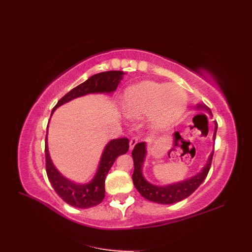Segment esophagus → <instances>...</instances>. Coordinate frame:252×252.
I'll list each match as a JSON object with an SVG mask.
<instances>
[{
	"label": "esophagus",
	"instance_id": "obj_1",
	"mask_svg": "<svg viewBox=\"0 0 252 252\" xmlns=\"http://www.w3.org/2000/svg\"><path fill=\"white\" fill-rule=\"evenodd\" d=\"M138 142V139L136 138V137H133L132 139H131V140H129V150H133V148H134V146L136 145V143Z\"/></svg>",
	"mask_w": 252,
	"mask_h": 252
}]
</instances>
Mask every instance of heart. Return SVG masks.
<instances>
[{
    "mask_svg": "<svg viewBox=\"0 0 252 252\" xmlns=\"http://www.w3.org/2000/svg\"><path fill=\"white\" fill-rule=\"evenodd\" d=\"M121 107L127 117L148 116L154 131H164L178 121L187 108V94L175 84L143 81L126 89Z\"/></svg>",
    "mask_w": 252,
    "mask_h": 252,
    "instance_id": "1",
    "label": "heart"
}]
</instances>
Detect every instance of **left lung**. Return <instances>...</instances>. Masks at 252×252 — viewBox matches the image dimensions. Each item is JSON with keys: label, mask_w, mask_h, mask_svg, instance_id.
<instances>
[{"label": "left lung", "mask_w": 252, "mask_h": 252, "mask_svg": "<svg viewBox=\"0 0 252 252\" xmlns=\"http://www.w3.org/2000/svg\"><path fill=\"white\" fill-rule=\"evenodd\" d=\"M196 108L202 111H207L208 113L212 116L210 109L206 105L198 104ZM217 127H218V125L215 121V129H214L213 141H215L216 139ZM173 136L175 140V139L179 138L181 135L179 132H175ZM146 155H147L146 142L137 143L132 152V157L134 160V173H133L132 179H133L135 188L147 200L156 202V203H161V204H172L190 196V195L199 187L201 183L206 180L209 170L211 168L214 151H212V153L210 154L208 161L206 165L202 167L200 172L191 176L189 179H186L184 181L165 185V186L154 185L144 178L142 169H143V163L145 161Z\"/></svg>", "instance_id": "obj_1"}]
</instances>
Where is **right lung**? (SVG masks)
<instances>
[{"mask_svg": "<svg viewBox=\"0 0 252 252\" xmlns=\"http://www.w3.org/2000/svg\"><path fill=\"white\" fill-rule=\"evenodd\" d=\"M124 71L120 70H110L93 74L88 80L80 84L79 86L71 89L66 93L56 105L52 111V114L55 110L66 102L87 94L93 93H105V94H112L120 81L124 79ZM128 151V139L119 138L113 139L107 143L101 154L100 160L97 166V170L93 179L86 184H78L65 178L61 172L56 168L51 156L49 153L48 145V131L45 136V168L46 174L50 183L52 184L54 190L59 196L71 207L79 209H88L97 206L105 197V180L106 176L111 169L112 165L114 164L117 157L125 155Z\"/></svg>", "mask_w": 252, "mask_h": 252, "instance_id": "obj_1", "label": "right lung"}]
</instances>
